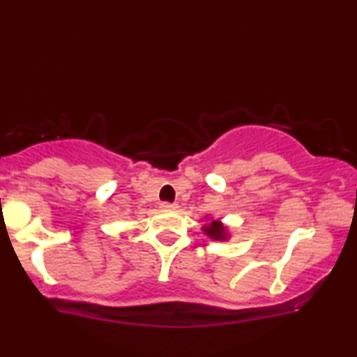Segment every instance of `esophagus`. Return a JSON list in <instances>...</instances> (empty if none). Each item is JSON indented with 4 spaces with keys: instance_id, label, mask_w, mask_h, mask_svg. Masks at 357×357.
Segmentation results:
<instances>
[{
    "instance_id": "esophagus-1",
    "label": "esophagus",
    "mask_w": 357,
    "mask_h": 357,
    "mask_svg": "<svg viewBox=\"0 0 357 357\" xmlns=\"http://www.w3.org/2000/svg\"><path fill=\"white\" fill-rule=\"evenodd\" d=\"M161 208L166 209V211H173V209L178 208V204H174V203H161Z\"/></svg>"
}]
</instances>
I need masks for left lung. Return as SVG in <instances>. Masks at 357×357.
I'll use <instances>...</instances> for the list:
<instances>
[{
	"mask_svg": "<svg viewBox=\"0 0 357 357\" xmlns=\"http://www.w3.org/2000/svg\"><path fill=\"white\" fill-rule=\"evenodd\" d=\"M204 234H208L211 239H216V241H225L227 239V229L226 226L222 225L221 221L214 220L203 227Z\"/></svg>",
	"mask_w": 357,
	"mask_h": 357,
	"instance_id": "8db88e82",
	"label": "left lung"
}]
</instances>
